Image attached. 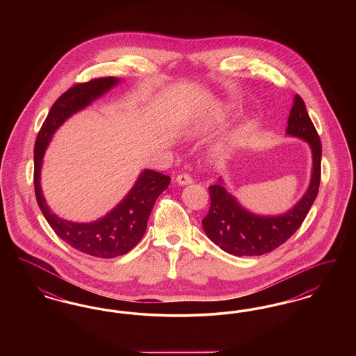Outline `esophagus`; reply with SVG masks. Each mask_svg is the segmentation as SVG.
<instances>
[{
    "label": "esophagus",
    "instance_id": "esophagus-1",
    "mask_svg": "<svg viewBox=\"0 0 356 356\" xmlns=\"http://www.w3.org/2000/svg\"><path fill=\"white\" fill-rule=\"evenodd\" d=\"M179 186H189V184H192L193 183V180H192V177L188 175V173H181V175H179L177 177H176V180H175Z\"/></svg>",
    "mask_w": 356,
    "mask_h": 356
}]
</instances>
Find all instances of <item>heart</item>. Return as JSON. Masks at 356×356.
Returning a JSON list of instances; mask_svg holds the SVG:
<instances>
[{"mask_svg":"<svg viewBox=\"0 0 356 356\" xmlns=\"http://www.w3.org/2000/svg\"><path fill=\"white\" fill-rule=\"evenodd\" d=\"M221 116H222V112H215V113L212 115V118H209V120H207L205 124L211 127V125L219 122L221 120ZM234 144H235V140H234L232 137L224 140V141L221 143L220 147H219V154H220V157H227V156L229 154V152L232 151Z\"/></svg>","mask_w":356,"mask_h":356,"instance_id":"1","label":"heart"}]
</instances>
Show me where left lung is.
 <instances>
[{"mask_svg": "<svg viewBox=\"0 0 356 356\" xmlns=\"http://www.w3.org/2000/svg\"><path fill=\"white\" fill-rule=\"evenodd\" d=\"M286 134L305 140L312 154L309 186L287 212L280 215L251 212L238 203L222 177H219L218 184L209 186L211 207L203 219L204 232L227 254L257 256L271 252L296 232L318 196L322 143L307 113L305 102L298 95L293 97Z\"/></svg>", "mask_w": 356, "mask_h": 356, "instance_id": "8db88e82", "label": "left lung"}]
</instances>
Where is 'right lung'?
I'll use <instances>...</instances> for the list:
<instances>
[{"label": "right lung", "instance_id": "right-lung-1", "mask_svg": "<svg viewBox=\"0 0 356 356\" xmlns=\"http://www.w3.org/2000/svg\"><path fill=\"white\" fill-rule=\"evenodd\" d=\"M121 83L118 77H102L74 85L61 95L44 121L34 144V191L42 215L57 236L83 254L116 257L129 252L144 236L156 199L168 188L170 177L152 170H141L131 191L105 216L90 222H76L51 212L41 188L45 151L56 131L73 116Z\"/></svg>", "mask_w": 356, "mask_h": 356}]
</instances>
